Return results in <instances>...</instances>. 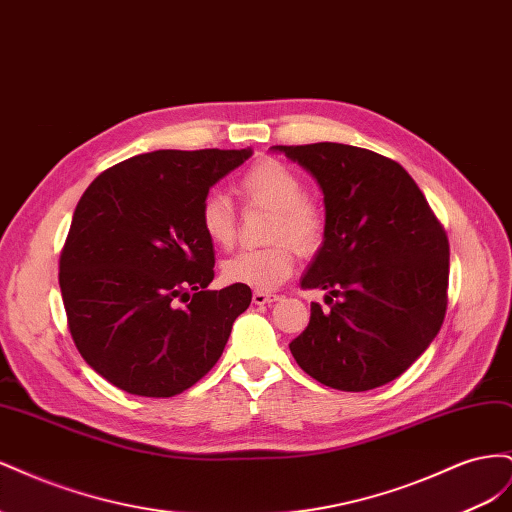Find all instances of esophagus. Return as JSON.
I'll list each match as a JSON object with an SVG mask.
<instances>
[{
	"instance_id": "esophagus-1",
	"label": "esophagus",
	"mask_w": 512,
	"mask_h": 512,
	"mask_svg": "<svg viewBox=\"0 0 512 512\" xmlns=\"http://www.w3.org/2000/svg\"><path fill=\"white\" fill-rule=\"evenodd\" d=\"M252 301H254L256 305H267V303L277 301V294H271V292H265V290H254Z\"/></svg>"
}]
</instances>
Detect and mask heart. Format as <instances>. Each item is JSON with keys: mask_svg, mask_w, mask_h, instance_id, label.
<instances>
[{"mask_svg": "<svg viewBox=\"0 0 512 512\" xmlns=\"http://www.w3.org/2000/svg\"><path fill=\"white\" fill-rule=\"evenodd\" d=\"M239 190L247 203L273 211L269 247H247L228 258L222 267L224 280L254 290H273L286 282L294 269V250L314 254L324 239V215L320 207L305 198V181L297 170L280 160H260L243 173ZM200 228L218 247H228L237 235V215L230 198L211 190L200 203ZM291 244L288 246L285 241Z\"/></svg>", "mask_w": 512, "mask_h": 512, "instance_id": "obj_1", "label": "heart"}]
</instances>
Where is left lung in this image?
I'll list each match as a JSON object with an SVG mask.
<instances>
[{
	"label": "left lung",
	"instance_id": "8db88e82",
	"mask_svg": "<svg viewBox=\"0 0 512 512\" xmlns=\"http://www.w3.org/2000/svg\"><path fill=\"white\" fill-rule=\"evenodd\" d=\"M324 194V241L301 288L339 297L312 303L290 342L320 384L361 393L395 380L438 335L446 314L448 239L404 166L342 143L277 145Z\"/></svg>",
	"mask_w": 512,
	"mask_h": 512
}]
</instances>
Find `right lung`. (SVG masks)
Segmentation results:
<instances>
[{"label":"right lung","instance_id":"obj_1","mask_svg":"<svg viewBox=\"0 0 512 512\" xmlns=\"http://www.w3.org/2000/svg\"><path fill=\"white\" fill-rule=\"evenodd\" d=\"M252 149H160L91 181L59 258L68 329L87 365L117 389L173 397L218 363L252 290H209L205 194Z\"/></svg>","mask_w":512,"mask_h":512}]
</instances>
